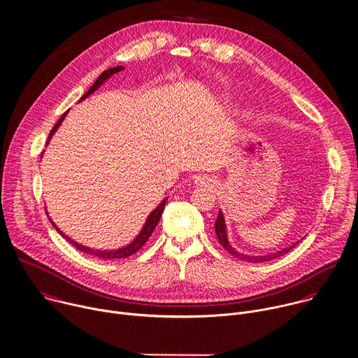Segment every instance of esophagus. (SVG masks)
Wrapping results in <instances>:
<instances>
[{
  "instance_id": "obj_1",
  "label": "esophagus",
  "mask_w": 358,
  "mask_h": 358,
  "mask_svg": "<svg viewBox=\"0 0 358 358\" xmlns=\"http://www.w3.org/2000/svg\"><path fill=\"white\" fill-rule=\"evenodd\" d=\"M198 181H199V180H198Z\"/></svg>"
}]
</instances>
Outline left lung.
<instances>
[{
    "mask_svg": "<svg viewBox=\"0 0 358 358\" xmlns=\"http://www.w3.org/2000/svg\"><path fill=\"white\" fill-rule=\"evenodd\" d=\"M215 231H216V236H217V240L219 243L222 244V247L231 255H234L236 258L238 259H243V261H247V262H255V264H259V262H268V261H272V259H276L282 255H285L286 252H290L299 243L287 247V248H283L275 254H269V255H245V254H241L238 252L237 250H234L230 243H229V238H227V231H226V223H224V216L222 213V210H219V216L216 219V223H215Z\"/></svg>",
    "mask_w": 358,
    "mask_h": 358,
    "instance_id": "1",
    "label": "left lung"
}]
</instances>
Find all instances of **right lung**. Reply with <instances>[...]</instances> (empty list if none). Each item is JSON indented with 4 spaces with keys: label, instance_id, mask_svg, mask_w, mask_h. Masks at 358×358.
<instances>
[{
    "label": "right lung",
    "instance_id": "1",
    "mask_svg": "<svg viewBox=\"0 0 358 358\" xmlns=\"http://www.w3.org/2000/svg\"><path fill=\"white\" fill-rule=\"evenodd\" d=\"M124 69V66H114V68H110V69H107V71H104L97 79H96V82L92 85V87L80 97V100H83V99H86L89 94H92L94 90H97L99 87H100V85L106 80V79H108L111 75H114V73H117V72H120V71H122ZM68 113V111H66ZM66 113H64L62 115H61V118L57 121V124L54 125V128L51 129V132H50V135H48V141H50V138L52 136V134L57 131V128L61 125V122H62V120H64V117L66 115ZM48 141H47V143H48ZM166 201H167V198L166 199H163L160 203H159V206L148 216V219H146V223L143 224V227H142V230H141V233L138 234V237L131 243V244H128L127 247H122V248H120V250H114V251H99V250H93V248H89V247H85V245H82V244H78L76 241H73V240H71V238H68V236H65L55 224H54V222L51 220V219H48L50 220V223L52 224V227L65 238V240H68L76 250H79V251H82V252H85V254H89V255H94V257H97V258H101V259H115V258H127V257H129V255H132V254H135V252H138L143 245H145V243L148 241V238L152 236V233H153V230H155V227L157 226V223H159V220H160V217H162V213H163V209H164V206H166Z\"/></svg>",
    "mask_w": 358,
    "mask_h": 358
}]
</instances>
